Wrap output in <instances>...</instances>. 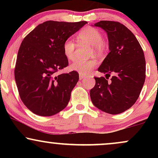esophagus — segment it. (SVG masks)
Segmentation results:
<instances>
[{
  "mask_svg": "<svg viewBox=\"0 0 158 158\" xmlns=\"http://www.w3.org/2000/svg\"><path fill=\"white\" fill-rule=\"evenodd\" d=\"M85 77V75H83V74H79V79H84V78Z\"/></svg>",
  "mask_w": 158,
  "mask_h": 158,
  "instance_id": "34e87169",
  "label": "esophagus"
}]
</instances>
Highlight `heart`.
<instances>
[{"label":"heart","instance_id":"b5f03b06","mask_svg":"<svg viewBox=\"0 0 158 158\" xmlns=\"http://www.w3.org/2000/svg\"><path fill=\"white\" fill-rule=\"evenodd\" d=\"M77 39L81 42L86 43L92 46V52L97 55H102L106 50V44L102 41V34L95 27H87L78 32ZM76 43L68 39L63 44V52L68 60H73L75 56ZM97 65L95 59L80 60L77 59L70 65V69L78 73L87 75Z\"/></svg>","mask_w":158,"mask_h":158}]
</instances>
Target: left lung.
<instances>
[{"label": "left lung", "mask_w": 158, "mask_h": 158, "mask_svg": "<svg viewBox=\"0 0 158 158\" xmlns=\"http://www.w3.org/2000/svg\"><path fill=\"white\" fill-rule=\"evenodd\" d=\"M94 26L107 32L110 52L98 71L105 77H94L90 90L93 104L110 114L129 109L138 99L146 79V60L139 41L129 29L117 21H100ZM110 73H114L110 81Z\"/></svg>", "instance_id": "obj_1"}]
</instances>
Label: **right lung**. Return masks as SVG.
Listing matches in <instances>:
<instances>
[{"mask_svg": "<svg viewBox=\"0 0 158 158\" xmlns=\"http://www.w3.org/2000/svg\"><path fill=\"white\" fill-rule=\"evenodd\" d=\"M86 23L48 21L23 39L14 73L21 99L32 113L50 117L68 106L79 73H56L68 66L64 42Z\"/></svg>", "mask_w": 158, "mask_h": 158, "instance_id": "1", "label": "right lung"}]
</instances>
